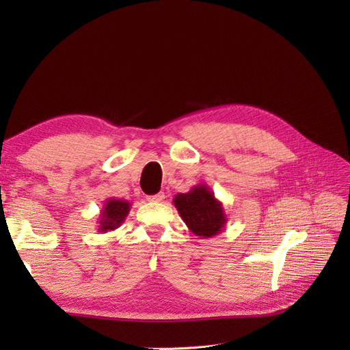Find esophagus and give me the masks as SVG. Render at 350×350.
Segmentation results:
<instances>
[{"instance_id":"esophagus-1","label":"esophagus","mask_w":350,"mask_h":350,"mask_svg":"<svg viewBox=\"0 0 350 350\" xmlns=\"http://www.w3.org/2000/svg\"><path fill=\"white\" fill-rule=\"evenodd\" d=\"M147 201H153V203H161L165 200V193H157L154 196H147Z\"/></svg>"}]
</instances>
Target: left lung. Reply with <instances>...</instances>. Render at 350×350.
<instances>
[{
    "mask_svg": "<svg viewBox=\"0 0 350 350\" xmlns=\"http://www.w3.org/2000/svg\"><path fill=\"white\" fill-rule=\"evenodd\" d=\"M174 206L185 221L187 228L201 238L219 235L228 221L221 201L204 184L193 187L188 193L176 194L174 197Z\"/></svg>",
    "mask_w": 350,
    "mask_h": 350,
    "instance_id": "8db88e82",
    "label": "left lung"
}]
</instances>
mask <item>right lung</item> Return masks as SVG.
Returning <instances> with one entry per match:
<instances>
[{"mask_svg":"<svg viewBox=\"0 0 350 350\" xmlns=\"http://www.w3.org/2000/svg\"><path fill=\"white\" fill-rule=\"evenodd\" d=\"M130 208H131V203H129V201L108 198L105 201L98 219V225H99L98 232L107 234V232L118 229L124 224L125 217L129 216Z\"/></svg>","mask_w":350,"mask_h":350,"instance_id":"right-lung-1","label":"right lung"}]
</instances>
